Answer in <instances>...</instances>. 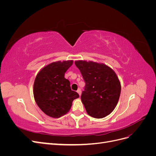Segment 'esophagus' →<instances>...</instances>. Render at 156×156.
I'll return each mask as SVG.
<instances>
[{"mask_svg": "<svg viewBox=\"0 0 156 156\" xmlns=\"http://www.w3.org/2000/svg\"><path fill=\"white\" fill-rule=\"evenodd\" d=\"M77 92L79 94V96H81V89H80V88H79V89L77 90Z\"/></svg>", "mask_w": 156, "mask_h": 156, "instance_id": "1", "label": "esophagus"}]
</instances>
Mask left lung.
<instances>
[{
  "label": "left lung",
  "instance_id": "8db88e82",
  "mask_svg": "<svg viewBox=\"0 0 156 156\" xmlns=\"http://www.w3.org/2000/svg\"><path fill=\"white\" fill-rule=\"evenodd\" d=\"M75 66L86 83L81 101L88 115L102 119L115 109L121 92V84L115 71L106 64L76 60Z\"/></svg>",
  "mask_w": 156,
  "mask_h": 156
}]
</instances>
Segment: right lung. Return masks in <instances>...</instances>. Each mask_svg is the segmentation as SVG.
Masks as SVG:
<instances>
[{
	"instance_id": "add662e5",
	"label": "right lung",
	"mask_w": 156,
	"mask_h": 156,
	"mask_svg": "<svg viewBox=\"0 0 156 156\" xmlns=\"http://www.w3.org/2000/svg\"><path fill=\"white\" fill-rule=\"evenodd\" d=\"M72 64V60L56 61L41 68L36 75L33 87L34 100L40 109L50 117L57 119L66 114L73 101L79 97L64 77Z\"/></svg>"
}]
</instances>
